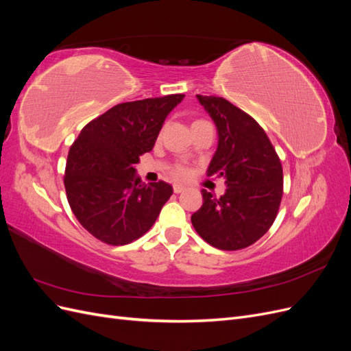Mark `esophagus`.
<instances>
[{"label":"esophagus","instance_id":"34e87169","mask_svg":"<svg viewBox=\"0 0 351 351\" xmlns=\"http://www.w3.org/2000/svg\"><path fill=\"white\" fill-rule=\"evenodd\" d=\"M184 186L183 184H174L173 186V190H174V193H182V192H184Z\"/></svg>","mask_w":351,"mask_h":351}]
</instances>
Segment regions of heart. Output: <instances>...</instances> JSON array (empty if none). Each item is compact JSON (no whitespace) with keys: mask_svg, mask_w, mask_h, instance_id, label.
<instances>
[{"mask_svg":"<svg viewBox=\"0 0 351 351\" xmlns=\"http://www.w3.org/2000/svg\"><path fill=\"white\" fill-rule=\"evenodd\" d=\"M171 174H173V177L177 178V180L184 178V177L189 176V168H187L186 165H176V167L173 168Z\"/></svg>","mask_w":351,"mask_h":351,"instance_id":"obj_1","label":"heart"}]
</instances>
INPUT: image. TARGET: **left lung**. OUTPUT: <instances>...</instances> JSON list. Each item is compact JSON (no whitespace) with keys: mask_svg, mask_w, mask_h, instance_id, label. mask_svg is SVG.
Segmentation results:
<instances>
[{"mask_svg":"<svg viewBox=\"0 0 351 351\" xmlns=\"http://www.w3.org/2000/svg\"><path fill=\"white\" fill-rule=\"evenodd\" d=\"M214 120L218 147L208 177H224L221 197L202 190L204 204L192 215L197 234L221 250L249 247L277 218L282 199V167L269 137L252 117L224 98L197 95Z\"/></svg>","mask_w":351,"mask_h":351,"instance_id":"8db88e82","label":"left lung"}]
</instances>
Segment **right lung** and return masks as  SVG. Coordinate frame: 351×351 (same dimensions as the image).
Returning a JSON list of instances; mask_svg holds the SVG:
<instances>
[{
	"instance_id": "obj_1",
	"label": "right lung",
	"mask_w": 351,
	"mask_h": 351,
	"mask_svg": "<svg viewBox=\"0 0 351 351\" xmlns=\"http://www.w3.org/2000/svg\"><path fill=\"white\" fill-rule=\"evenodd\" d=\"M183 93L123 102L83 127L73 142L64 187L74 217L93 237L123 246L154 226L173 187L145 184L134 164L152 151L159 130Z\"/></svg>"
}]
</instances>
